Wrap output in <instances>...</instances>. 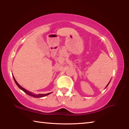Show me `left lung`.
I'll list each match as a JSON object with an SVG mask.
<instances>
[{
	"instance_id": "left-lung-1",
	"label": "left lung",
	"mask_w": 129,
	"mask_h": 129,
	"mask_svg": "<svg viewBox=\"0 0 129 129\" xmlns=\"http://www.w3.org/2000/svg\"><path fill=\"white\" fill-rule=\"evenodd\" d=\"M109 83H110V82H109V84H108V85H107V86H106V87H107V86H108V85H109Z\"/></svg>"
}]
</instances>
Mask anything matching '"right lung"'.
I'll return each mask as SVG.
<instances>
[{"mask_svg": "<svg viewBox=\"0 0 129 129\" xmlns=\"http://www.w3.org/2000/svg\"><path fill=\"white\" fill-rule=\"evenodd\" d=\"M13 78H14V80L15 81V83H16V84L17 85V86L19 87V88H20L21 90H22L24 92H25V93H27L28 95H29L30 96H32V97H34L35 98H40V97H44V96H46V95H49V94H51V93H47V94H35L32 93V92H30V91H29L26 90V89H25L24 88H23V87H21L20 85H19L18 83L17 82V81H16V80H15V78H14V76H13Z\"/></svg>", "mask_w": 129, "mask_h": 129, "instance_id": "right-lung-1", "label": "right lung"}]
</instances>
